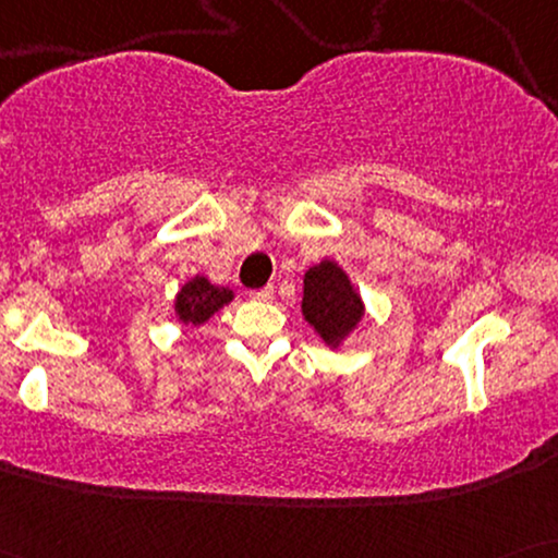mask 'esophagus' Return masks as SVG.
I'll return each mask as SVG.
<instances>
[{
	"mask_svg": "<svg viewBox=\"0 0 558 558\" xmlns=\"http://www.w3.org/2000/svg\"><path fill=\"white\" fill-rule=\"evenodd\" d=\"M274 296V287L269 284V287H262V289H254V292H251V300H258V302H266V300H271Z\"/></svg>",
	"mask_w": 558,
	"mask_h": 558,
	"instance_id": "esophagus-1",
	"label": "esophagus"
}]
</instances>
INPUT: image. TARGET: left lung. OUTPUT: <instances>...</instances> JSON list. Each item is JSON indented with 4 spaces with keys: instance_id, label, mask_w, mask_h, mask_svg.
I'll return each instance as SVG.
<instances>
[{
    "instance_id": "8db88e82",
    "label": "left lung",
    "mask_w": 558,
    "mask_h": 558,
    "mask_svg": "<svg viewBox=\"0 0 558 558\" xmlns=\"http://www.w3.org/2000/svg\"><path fill=\"white\" fill-rule=\"evenodd\" d=\"M304 319L327 345H338L363 317V302L338 264L323 262L304 274Z\"/></svg>"
}]
</instances>
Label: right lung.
Returning <instances> with one entry per match:
<instances>
[{
    "label": "right lung",
    "mask_w": 558,
    "mask_h": 558,
    "mask_svg": "<svg viewBox=\"0 0 558 558\" xmlns=\"http://www.w3.org/2000/svg\"><path fill=\"white\" fill-rule=\"evenodd\" d=\"M231 300L233 292H228L223 287H213L205 277H195L182 287L174 307H178V315L185 325H203L205 319H210Z\"/></svg>",
    "instance_id": "obj_1"
}]
</instances>
